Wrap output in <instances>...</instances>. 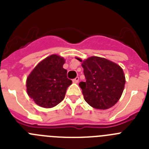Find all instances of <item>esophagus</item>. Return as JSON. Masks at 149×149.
I'll return each mask as SVG.
<instances>
[{
  "mask_svg": "<svg viewBox=\"0 0 149 149\" xmlns=\"http://www.w3.org/2000/svg\"><path fill=\"white\" fill-rule=\"evenodd\" d=\"M73 83H75V84H77V83H78V81H79V77H76L74 79H73Z\"/></svg>",
  "mask_w": 149,
  "mask_h": 149,
  "instance_id": "1",
  "label": "esophagus"
}]
</instances>
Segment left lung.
I'll return each mask as SVG.
<instances>
[{
    "mask_svg": "<svg viewBox=\"0 0 149 149\" xmlns=\"http://www.w3.org/2000/svg\"><path fill=\"white\" fill-rule=\"evenodd\" d=\"M86 81L80 82L84 100L93 108L106 110L122 96L125 77L122 68L105 58L91 56L82 60Z\"/></svg>",
    "mask_w": 149,
    "mask_h": 149,
    "instance_id": "8db88e82",
    "label": "left lung"
}]
</instances>
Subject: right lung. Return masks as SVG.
<instances>
[{"label":"right lung","mask_w":149,"mask_h":149,"mask_svg":"<svg viewBox=\"0 0 149 149\" xmlns=\"http://www.w3.org/2000/svg\"><path fill=\"white\" fill-rule=\"evenodd\" d=\"M64 63L63 57L52 54L42 60L29 74L26 82L27 94L37 105L51 108L63 100L72 83L63 68Z\"/></svg>","instance_id":"obj_1"}]
</instances>
